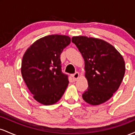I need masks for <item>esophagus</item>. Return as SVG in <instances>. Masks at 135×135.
<instances>
[{
    "label": "esophagus",
    "instance_id": "34e87169",
    "mask_svg": "<svg viewBox=\"0 0 135 135\" xmlns=\"http://www.w3.org/2000/svg\"><path fill=\"white\" fill-rule=\"evenodd\" d=\"M79 72H75V74H72V79L74 81L77 80V79L79 78Z\"/></svg>",
    "mask_w": 135,
    "mask_h": 135
}]
</instances>
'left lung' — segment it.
Masks as SVG:
<instances>
[{
    "mask_svg": "<svg viewBox=\"0 0 135 135\" xmlns=\"http://www.w3.org/2000/svg\"><path fill=\"white\" fill-rule=\"evenodd\" d=\"M72 42L85 61V76L88 88L83 94L92 105L109 100L119 89L125 74V63L114 46L103 40L85 36L73 37Z\"/></svg>",
    "mask_w": 135,
    "mask_h": 135,
    "instance_id": "8db88e82",
    "label": "left lung"
}]
</instances>
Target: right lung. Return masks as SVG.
I'll use <instances>...</instances> for the list:
<instances>
[{"label": "right lung", "mask_w": 135, "mask_h": 135, "mask_svg": "<svg viewBox=\"0 0 135 135\" xmlns=\"http://www.w3.org/2000/svg\"><path fill=\"white\" fill-rule=\"evenodd\" d=\"M70 41L66 35H47L35 41L23 55V80L33 98L42 104L56 103L67 88L69 77L61 71L60 55Z\"/></svg>", "instance_id": "right-lung-1"}]
</instances>
